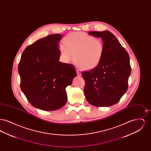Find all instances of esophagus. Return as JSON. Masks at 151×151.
<instances>
[{
  "label": "esophagus",
  "instance_id": "esophagus-1",
  "mask_svg": "<svg viewBox=\"0 0 151 151\" xmlns=\"http://www.w3.org/2000/svg\"><path fill=\"white\" fill-rule=\"evenodd\" d=\"M76 73H77V75H78V76H81V73L79 72L78 70H76Z\"/></svg>",
  "mask_w": 151,
  "mask_h": 151
}]
</instances>
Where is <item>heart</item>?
Listing matches in <instances>:
<instances>
[{
	"label": "heart",
	"instance_id": "heart-1",
	"mask_svg": "<svg viewBox=\"0 0 151 151\" xmlns=\"http://www.w3.org/2000/svg\"><path fill=\"white\" fill-rule=\"evenodd\" d=\"M63 45L59 48V55L65 62L75 57L76 65L85 71L96 68L100 64L105 52L102 41L84 32H73L63 39Z\"/></svg>",
	"mask_w": 151,
	"mask_h": 151
}]
</instances>
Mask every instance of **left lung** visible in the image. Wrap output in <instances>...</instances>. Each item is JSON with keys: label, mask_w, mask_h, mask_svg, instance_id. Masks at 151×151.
Here are the masks:
<instances>
[{"label": "left lung", "mask_w": 151, "mask_h": 151, "mask_svg": "<svg viewBox=\"0 0 151 151\" xmlns=\"http://www.w3.org/2000/svg\"><path fill=\"white\" fill-rule=\"evenodd\" d=\"M90 35L101 38L105 47L99 65L81 73L85 80L84 94L91 105L97 107L116 104L128 88L131 68L128 52L110 32H89Z\"/></svg>", "instance_id": "1"}]
</instances>
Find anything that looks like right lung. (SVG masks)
<instances>
[{
	"mask_svg": "<svg viewBox=\"0 0 151 151\" xmlns=\"http://www.w3.org/2000/svg\"><path fill=\"white\" fill-rule=\"evenodd\" d=\"M62 37L50 35L30 45L18 65L22 92L32 106L45 111L65 105V88L76 76L73 65L59 61L58 42Z\"/></svg>",
	"mask_w": 151,
	"mask_h": 151,
	"instance_id": "obj_1",
	"label": "right lung"
}]
</instances>
